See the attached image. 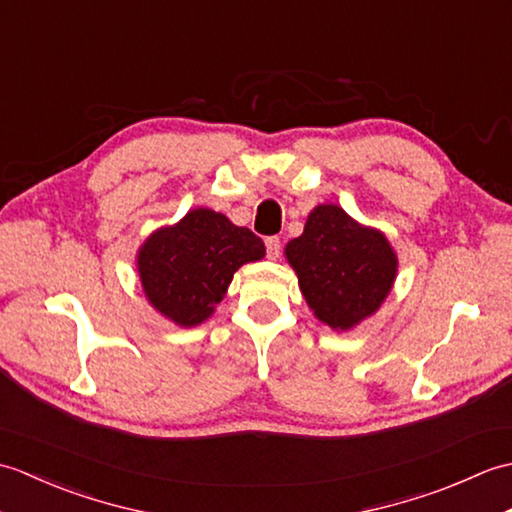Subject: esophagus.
I'll list each match as a JSON object with an SVG mask.
<instances>
[{
  "label": "esophagus",
  "mask_w": 512,
  "mask_h": 512,
  "mask_svg": "<svg viewBox=\"0 0 512 512\" xmlns=\"http://www.w3.org/2000/svg\"><path fill=\"white\" fill-rule=\"evenodd\" d=\"M281 253V239L277 235L266 237V255L268 259H277Z\"/></svg>",
  "instance_id": "obj_1"
}]
</instances>
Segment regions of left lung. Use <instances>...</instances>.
Listing matches in <instances>:
<instances>
[{
    "label": "left lung",
    "mask_w": 512,
    "mask_h": 512,
    "mask_svg": "<svg viewBox=\"0 0 512 512\" xmlns=\"http://www.w3.org/2000/svg\"><path fill=\"white\" fill-rule=\"evenodd\" d=\"M284 253L314 317L336 332L372 317L398 273L389 239L336 204L314 206L303 233L290 239Z\"/></svg>",
    "instance_id": "obj_1"
}]
</instances>
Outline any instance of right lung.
<instances>
[{
	"label": "right lung",
	"instance_id": "obj_1",
	"mask_svg": "<svg viewBox=\"0 0 512 512\" xmlns=\"http://www.w3.org/2000/svg\"><path fill=\"white\" fill-rule=\"evenodd\" d=\"M266 246L226 215L193 209L178 224L158 228L138 250V275L147 301L180 328L213 314L235 270L259 262Z\"/></svg>",
	"mask_w": 512,
	"mask_h": 512
}]
</instances>
